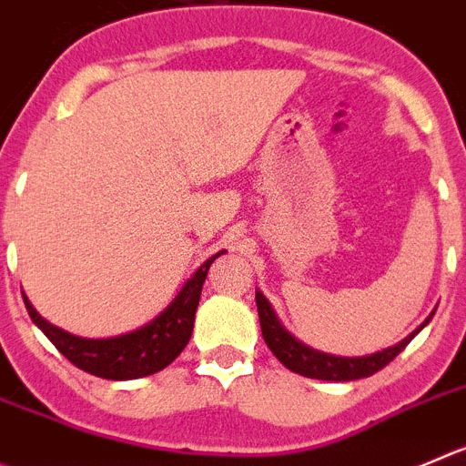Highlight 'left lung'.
Returning a JSON list of instances; mask_svg holds the SVG:
<instances>
[{
  "instance_id": "left-lung-1",
  "label": "left lung",
  "mask_w": 466,
  "mask_h": 466,
  "mask_svg": "<svg viewBox=\"0 0 466 466\" xmlns=\"http://www.w3.org/2000/svg\"><path fill=\"white\" fill-rule=\"evenodd\" d=\"M256 307H258L260 331H263L265 343L272 350L274 357H277L288 370H292V373L304 375V378L311 380H327V382H350V380L370 378L373 373L382 370L389 361H393V359L407 348V343H410V340L432 320V316H435V313H430V316L425 318L423 325L416 327L407 339L391 345V348L382 350V352L366 354V357H336V354L318 352V350L304 345L302 340H297L295 336L279 322L272 304L268 302V297L260 290H256Z\"/></svg>"
}]
</instances>
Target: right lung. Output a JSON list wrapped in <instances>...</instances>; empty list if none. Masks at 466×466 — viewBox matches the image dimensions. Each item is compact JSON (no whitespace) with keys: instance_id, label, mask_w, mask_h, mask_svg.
I'll return each instance as SVG.
<instances>
[{"instance_id":"1","label":"right lung","mask_w":466,"mask_h":466,"mask_svg":"<svg viewBox=\"0 0 466 466\" xmlns=\"http://www.w3.org/2000/svg\"><path fill=\"white\" fill-rule=\"evenodd\" d=\"M221 254L224 251L210 256L187 279V283L180 288L174 302L164 309L157 318H153L148 325L127 331V334L112 336V339H82V336L68 334V331L59 329L52 322H47L46 318L38 316V311L31 307L29 299L25 295L22 297H25V307L34 325L55 343V348L70 363H75L84 373L105 380L146 378V375L167 369L183 352L185 345L189 343L203 281H206L212 260L219 258Z\"/></svg>"}]
</instances>
